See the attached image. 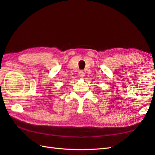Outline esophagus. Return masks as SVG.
<instances>
[{
	"label": "esophagus",
	"instance_id": "1",
	"mask_svg": "<svg viewBox=\"0 0 155 155\" xmlns=\"http://www.w3.org/2000/svg\"><path fill=\"white\" fill-rule=\"evenodd\" d=\"M78 74H79V76L81 77H84L85 74H84V72H83V71H81Z\"/></svg>",
	"mask_w": 155,
	"mask_h": 155
}]
</instances>
